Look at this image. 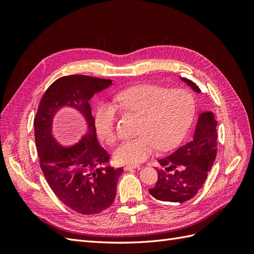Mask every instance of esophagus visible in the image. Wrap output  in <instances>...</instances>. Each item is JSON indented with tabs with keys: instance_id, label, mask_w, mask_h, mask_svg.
<instances>
[{
	"instance_id": "esophagus-1",
	"label": "esophagus",
	"mask_w": 254,
	"mask_h": 254,
	"mask_svg": "<svg viewBox=\"0 0 254 254\" xmlns=\"http://www.w3.org/2000/svg\"><path fill=\"white\" fill-rule=\"evenodd\" d=\"M141 166L140 165H126L124 166V171H131V170H134V168H140Z\"/></svg>"
}]
</instances>
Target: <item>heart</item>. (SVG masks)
Here are the masks:
<instances>
[{
  "mask_svg": "<svg viewBox=\"0 0 254 254\" xmlns=\"http://www.w3.org/2000/svg\"><path fill=\"white\" fill-rule=\"evenodd\" d=\"M114 102L122 109L141 115L139 136L123 141L114 152L118 163L136 165L147 159L157 147L170 149L178 144L193 119L195 102L186 89H172L141 84L121 91ZM93 125L97 137L112 144L115 133V109L99 104L94 112Z\"/></svg>",
  "mask_w": 254,
  "mask_h": 254,
  "instance_id": "obj_1",
  "label": "heart"
}]
</instances>
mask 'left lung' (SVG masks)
I'll return each mask as SVG.
<instances>
[{
	"label": "left lung",
	"instance_id": "obj_1",
	"mask_svg": "<svg viewBox=\"0 0 254 254\" xmlns=\"http://www.w3.org/2000/svg\"><path fill=\"white\" fill-rule=\"evenodd\" d=\"M195 92L196 83L181 77ZM217 122L213 112H202L198 118L194 136L172 155L159 160L158 181L149 190L152 197L163 202L183 203L193 198L203 186L217 152Z\"/></svg>",
	"mask_w": 254,
	"mask_h": 254
}]
</instances>
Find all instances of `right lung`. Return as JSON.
<instances>
[{"mask_svg": "<svg viewBox=\"0 0 254 254\" xmlns=\"http://www.w3.org/2000/svg\"><path fill=\"white\" fill-rule=\"evenodd\" d=\"M112 84L111 79L68 75L54 81L45 91L34 120L35 141L40 166L49 186L67 207L83 215L108 209L117 194L123 167L104 166L110 156L99 145L90 99ZM63 106L77 110L88 132L70 148L59 145L51 134L52 120Z\"/></svg>", "mask_w": 254, "mask_h": 254, "instance_id": "add662e5", "label": "right lung"}]
</instances>
